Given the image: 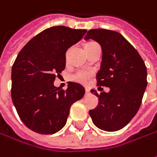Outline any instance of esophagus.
I'll return each instance as SVG.
<instances>
[{
    "label": "esophagus",
    "mask_w": 157,
    "mask_h": 157,
    "mask_svg": "<svg viewBox=\"0 0 157 157\" xmlns=\"http://www.w3.org/2000/svg\"><path fill=\"white\" fill-rule=\"evenodd\" d=\"M85 91H86V94H87V95L90 94V90H89V89H86V90H85Z\"/></svg>",
    "instance_id": "esophagus-1"
}]
</instances>
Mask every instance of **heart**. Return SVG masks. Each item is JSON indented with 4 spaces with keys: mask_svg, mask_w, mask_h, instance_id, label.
<instances>
[{
    "mask_svg": "<svg viewBox=\"0 0 157 157\" xmlns=\"http://www.w3.org/2000/svg\"><path fill=\"white\" fill-rule=\"evenodd\" d=\"M95 43L96 42H95V41L88 42L85 45V48L92 46V45H94ZM91 77H92V73L91 72H89V71H79V72L75 74L72 76V80H73L74 82H79V83L87 84L89 82V80H90Z\"/></svg>",
    "mask_w": 157,
    "mask_h": 157,
    "instance_id": "heart-1",
    "label": "heart"
}]
</instances>
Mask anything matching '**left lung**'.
Returning <instances> with one entry per match:
<instances>
[{
  "mask_svg": "<svg viewBox=\"0 0 157 157\" xmlns=\"http://www.w3.org/2000/svg\"><path fill=\"white\" fill-rule=\"evenodd\" d=\"M89 39L97 41L102 50L97 86L110 89L100 95L92 90L99 102L89 110V116L100 129L117 131L132 120L141 106L148 83L147 68L136 49L120 33L90 29L85 36V40Z\"/></svg>",
  "mask_w": 157,
  "mask_h": 157,
  "instance_id": "left-lung-1",
  "label": "left lung"
}]
</instances>
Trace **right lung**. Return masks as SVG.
Instances as JSON below:
<instances>
[{
	"mask_svg": "<svg viewBox=\"0 0 157 157\" xmlns=\"http://www.w3.org/2000/svg\"><path fill=\"white\" fill-rule=\"evenodd\" d=\"M86 32L52 27L35 35L18 54L11 72V97L21 120L31 130L42 135L58 132L67 122L71 105L83 97L81 84L68 82L63 90L54 82L65 68L68 48Z\"/></svg>",
	"mask_w": 157,
	"mask_h": 157,
	"instance_id": "obj_1",
	"label": "right lung"
}]
</instances>
